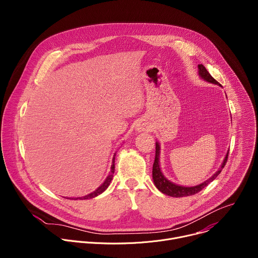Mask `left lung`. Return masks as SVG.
Listing matches in <instances>:
<instances>
[{"label":"left lung","instance_id":"left-lung-1","mask_svg":"<svg viewBox=\"0 0 258 258\" xmlns=\"http://www.w3.org/2000/svg\"><path fill=\"white\" fill-rule=\"evenodd\" d=\"M198 67H199V76L203 80H205L208 83L219 85V83L217 81H215L210 76V73L207 71V69L202 64H199ZM155 148H156V150H155V159H154L153 170H152V175H153V180H154L155 186L163 194L171 196V197H176V198L177 197L192 196V195L197 194L201 190H203L208 185V183H210L213 179H215V177L220 173V171L223 170V168L225 167V165L228 161V157H229V152H228V154H227L222 166H220V168L210 178H208L206 181L202 182L201 185H198V186H195V187H181V186L174 185V183H172L171 181H169L168 179H166L164 177V175L162 174V172L160 170V167H159V144L158 143H156Z\"/></svg>","mask_w":258,"mask_h":258}]
</instances>
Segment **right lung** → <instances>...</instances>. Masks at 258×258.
Segmentation results:
<instances>
[{
    "label": "right lung",
    "instance_id": "obj_1",
    "mask_svg": "<svg viewBox=\"0 0 258 258\" xmlns=\"http://www.w3.org/2000/svg\"><path fill=\"white\" fill-rule=\"evenodd\" d=\"M113 173H114V157H113V161H112V165H111V173H110V174L107 176V178L105 179V181L102 183V185H101L95 192H93V193H91V194H89V195H87V196H85V197H82V198H80V199H91V198H94V197L100 195L101 193H103V192L108 188V186L110 185V181H111V179H112ZM77 199H78V198H77ZM77 199H76V200H77Z\"/></svg>",
    "mask_w": 258,
    "mask_h": 258
}]
</instances>
